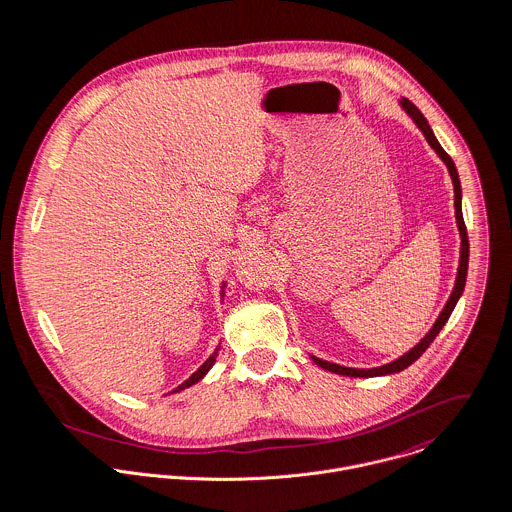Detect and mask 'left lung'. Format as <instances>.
<instances>
[{"label": "left lung", "mask_w": 512, "mask_h": 512, "mask_svg": "<svg viewBox=\"0 0 512 512\" xmlns=\"http://www.w3.org/2000/svg\"><path fill=\"white\" fill-rule=\"evenodd\" d=\"M400 106L406 110V114L416 122V126L422 130V134L426 136L428 144L436 149L441 161L447 165L449 169V175H451V181H453V191H455V219H457V228H459V234H461V258H459V268H457V278H455V286H453V292L449 295L445 307L441 309L434 327L430 329V333L412 349L408 351L406 355H402L400 359L388 363L384 366H376V368H349V366L335 365V363H327V361H321L317 357H313V363L329 372H335V374H343V376H359V378H370V376H384V374H392V372H400L404 368L416 363L424 353L426 349L434 343V339L438 337L441 327L447 323L451 311L455 309V303L459 301L463 288H465V280H467V264H469V238H467V228H465V222H463V213H461V183H459V175H457V169H455V163L451 161V157L445 153V149L439 146L428 120L424 118V114L408 100V98H402L400 100Z\"/></svg>", "instance_id": "obj_1"}]
</instances>
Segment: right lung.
I'll list each match as a JSON object with an SVG mask.
<instances>
[{
  "label": "right lung",
  "mask_w": 512,
  "mask_h": 512,
  "mask_svg": "<svg viewBox=\"0 0 512 512\" xmlns=\"http://www.w3.org/2000/svg\"><path fill=\"white\" fill-rule=\"evenodd\" d=\"M219 349L220 347H217V351H215V353H213V355H211V357H209V359L203 363V366H201L199 370H195V372H193V374H191V376H189V378H187L183 384H179V386H177L173 392H181V390L189 388L191 384L199 382V380H201V378H203V376H205V374L211 370V366L215 365V361H217V355H219Z\"/></svg>",
  "instance_id": "obj_1"
}]
</instances>
